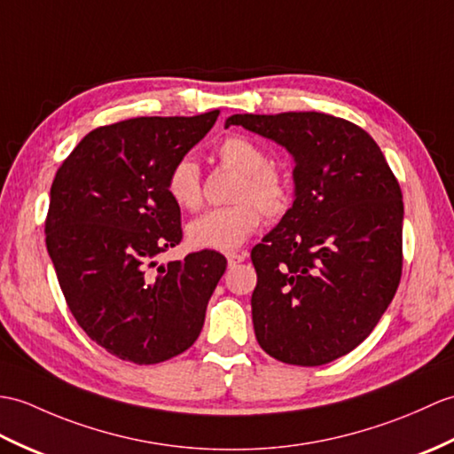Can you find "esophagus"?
<instances>
[{"instance_id":"obj_1","label":"esophagus","mask_w":454,"mask_h":454,"mask_svg":"<svg viewBox=\"0 0 454 454\" xmlns=\"http://www.w3.org/2000/svg\"><path fill=\"white\" fill-rule=\"evenodd\" d=\"M226 259H228V265L234 267L238 265V262H244L247 259V253H238V251H231V253H226Z\"/></svg>"}]
</instances>
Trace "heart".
I'll return each mask as SVG.
<instances>
[{
	"label": "heart",
	"instance_id": "obj_1",
	"mask_svg": "<svg viewBox=\"0 0 454 454\" xmlns=\"http://www.w3.org/2000/svg\"><path fill=\"white\" fill-rule=\"evenodd\" d=\"M224 168L239 174L230 207L213 208L187 224V241L195 249L230 251L239 247L261 224V213L280 218L292 203L288 177L270 166L262 146L241 135H231L216 146ZM166 192L182 210H197L203 203L201 170L193 156H182L166 177Z\"/></svg>",
	"mask_w": 454,
	"mask_h": 454
}]
</instances>
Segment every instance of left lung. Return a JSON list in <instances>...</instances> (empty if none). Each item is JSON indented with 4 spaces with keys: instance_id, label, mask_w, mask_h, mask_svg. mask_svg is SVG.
<instances>
[{
    "instance_id": "1",
    "label": "left lung",
    "mask_w": 454,
    "mask_h": 454,
    "mask_svg": "<svg viewBox=\"0 0 454 454\" xmlns=\"http://www.w3.org/2000/svg\"><path fill=\"white\" fill-rule=\"evenodd\" d=\"M294 156V203L251 249L259 346L278 362L323 365L362 344L403 275V192L377 143L321 112L226 120Z\"/></svg>"
}]
</instances>
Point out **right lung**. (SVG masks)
<instances>
[{
  "mask_svg": "<svg viewBox=\"0 0 454 454\" xmlns=\"http://www.w3.org/2000/svg\"><path fill=\"white\" fill-rule=\"evenodd\" d=\"M218 114L97 128L51 184L46 247L61 292L90 340L120 360L166 362L203 329L226 259L199 251L158 265L156 257L182 241V215L166 192L168 172Z\"/></svg>",
  "mask_w": 454,
  "mask_h": 454,
  "instance_id": "add662e5",
  "label": "right lung"
}]
</instances>
